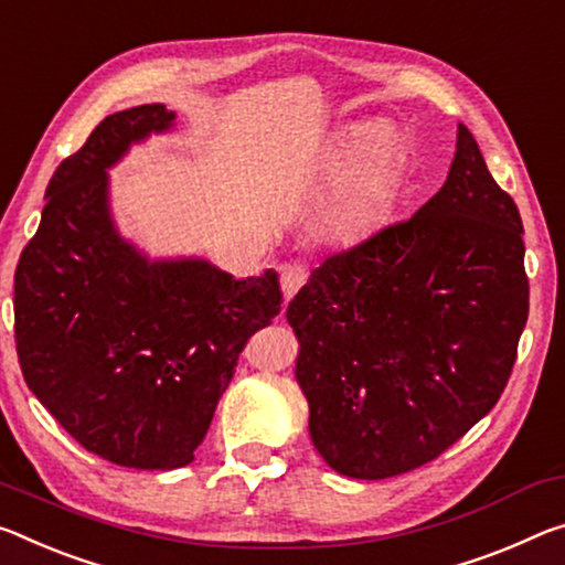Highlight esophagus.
Masks as SVG:
<instances>
[{
	"label": "esophagus",
	"mask_w": 565,
	"mask_h": 565,
	"mask_svg": "<svg viewBox=\"0 0 565 565\" xmlns=\"http://www.w3.org/2000/svg\"><path fill=\"white\" fill-rule=\"evenodd\" d=\"M307 266L303 264H286L281 268V291H284V299L291 301L294 294H297L303 284H307Z\"/></svg>",
	"instance_id": "obj_1"
}]
</instances>
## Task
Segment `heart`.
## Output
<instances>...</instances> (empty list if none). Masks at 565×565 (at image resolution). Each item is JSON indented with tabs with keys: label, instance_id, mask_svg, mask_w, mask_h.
Wrapping results in <instances>:
<instances>
[{
	"label": "heart",
	"instance_id": "heart-1",
	"mask_svg": "<svg viewBox=\"0 0 565 565\" xmlns=\"http://www.w3.org/2000/svg\"><path fill=\"white\" fill-rule=\"evenodd\" d=\"M352 138L354 128L342 130L344 142ZM397 158L399 132L390 122H374L362 132L321 205V223L329 236L356 238L380 218L395 183Z\"/></svg>",
	"mask_w": 565,
	"mask_h": 565
}]
</instances>
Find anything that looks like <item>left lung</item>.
<instances>
[{
    "label": "left lung",
    "instance_id": "left-lung-1",
    "mask_svg": "<svg viewBox=\"0 0 565 565\" xmlns=\"http://www.w3.org/2000/svg\"><path fill=\"white\" fill-rule=\"evenodd\" d=\"M523 221L458 125L415 216L329 256L286 309L309 435L356 480L435 460L503 395L527 319Z\"/></svg>",
    "mask_w": 565,
    "mask_h": 565
}]
</instances>
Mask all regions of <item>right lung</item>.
Masks as SVG:
<instances>
[{
	"label": "right lung",
	"instance_id": "1",
	"mask_svg": "<svg viewBox=\"0 0 565 565\" xmlns=\"http://www.w3.org/2000/svg\"><path fill=\"white\" fill-rule=\"evenodd\" d=\"M175 113L107 115L47 185L14 271L26 387L85 450L122 468L193 460L246 339L281 311L276 271L234 279L205 258H150L120 236L110 170Z\"/></svg>",
	"mask_w": 565,
	"mask_h": 565
}]
</instances>
